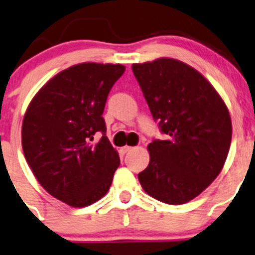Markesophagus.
Returning a JSON list of instances; mask_svg holds the SVG:
<instances>
[{
  "instance_id": "obj_1",
  "label": "esophagus",
  "mask_w": 255,
  "mask_h": 255,
  "mask_svg": "<svg viewBox=\"0 0 255 255\" xmlns=\"http://www.w3.org/2000/svg\"><path fill=\"white\" fill-rule=\"evenodd\" d=\"M132 150H133L132 146H123V148L121 149V151H122L123 154H126V152H129V151H132Z\"/></svg>"
}]
</instances>
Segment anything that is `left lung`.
<instances>
[{"mask_svg": "<svg viewBox=\"0 0 255 255\" xmlns=\"http://www.w3.org/2000/svg\"><path fill=\"white\" fill-rule=\"evenodd\" d=\"M165 140L148 145V167L138 175L150 197L171 205L191 202L219 176L232 138L229 109L215 88L189 64L161 57L133 63Z\"/></svg>", "mask_w": 255, "mask_h": 255, "instance_id": "1", "label": "left lung"}]
</instances>
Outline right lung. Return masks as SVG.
<instances>
[{"mask_svg": "<svg viewBox=\"0 0 255 255\" xmlns=\"http://www.w3.org/2000/svg\"><path fill=\"white\" fill-rule=\"evenodd\" d=\"M123 64L84 62L52 77L29 104L21 146L34 176L47 193L73 208L109 192L119 152L105 135L103 119L110 90ZM104 135L93 143L95 132Z\"/></svg>", "mask_w": 255, "mask_h": 255, "instance_id": "obj_1", "label": "right lung"}]
</instances>
